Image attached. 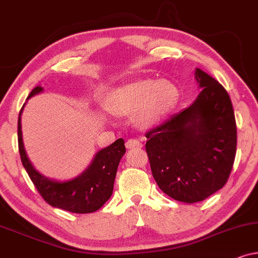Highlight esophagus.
Returning a JSON list of instances; mask_svg holds the SVG:
<instances>
[{
	"label": "esophagus",
	"mask_w": 258,
	"mask_h": 258,
	"mask_svg": "<svg viewBox=\"0 0 258 258\" xmlns=\"http://www.w3.org/2000/svg\"><path fill=\"white\" fill-rule=\"evenodd\" d=\"M142 146L143 144L136 139H130L125 142V147L128 148V149H134V148H142Z\"/></svg>",
	"instance_id": "obj_1"
}]
</instances>
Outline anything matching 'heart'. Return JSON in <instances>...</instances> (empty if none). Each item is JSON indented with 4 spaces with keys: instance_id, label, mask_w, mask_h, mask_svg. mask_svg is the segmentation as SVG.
<instances>
[{
    "instance_id": "b5f03b06",
    "label": "heart",
    "mask_w": 258,
    "mask_h": 258,
    "mask_svg": "<svg viewBox=\"0 0 258 258\" xmlns=\"http://www.w3.org/2000/svg\"><path fill=\"white\" fill-rule=\"evenodd\" d=\"M177 98V88L168 81L139 80L111 91L107 107L116 115H130L136 111V122L149 126L164 117L174 108Z\"/></svg>"
}]
</instances>
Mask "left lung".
<instances>
[{"instance_id":"obj_1","label":"left lung","mask_w":258,"mask_h":258,"mask_svg":"<svg viewBox=\"0 0 258 258\" xmlns=\"http://www.w3.org/2000/svg\"><path fill=\"white\" fill-rule=\"evenodd\" d=\"M201 93L146 134V150L157 185L179 202L206 200L227 183L234 165L237 130L223 86L197 68Z\"/></svg>"}]
</instances>
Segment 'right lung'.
<instances>
[{
	"instance_id": "add662e5",
	"label": "right lung",
	"mask_w": 258,
	"mask_h": 258,
	"mask_svg": "<svg viewBox=\"0 0 258 258\" xmlns=\"http://www.w3.org/2000/svg\"><path fill=\"white\" fill-rule=\"evenodd\" d=\"M42 90L43 88L40 86L34 88L28 98L41 93ZM23 107L21 109L17 122L19 151L23 167L40 195L51 207L70 213L89 214L100 209L110 199L112 194L119 161L125 153L124 141L118 139L110 146L98 151L89 167L76 178L69 181H55L40 174L27 156L21 126Z\"/></svg>"
}]
</instances>
